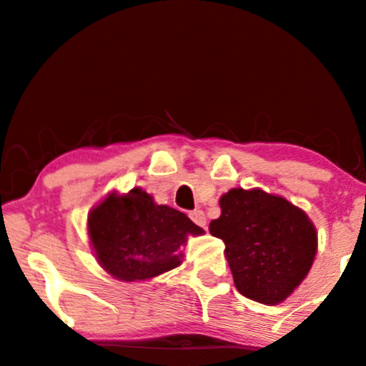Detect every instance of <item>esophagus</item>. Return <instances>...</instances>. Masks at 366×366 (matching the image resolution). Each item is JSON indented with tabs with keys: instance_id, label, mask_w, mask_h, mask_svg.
Returning a JSON list of instances; mask_svg holds the SVG:
<instances>
[{
	"instance_id": "esophagus-1",
	"label": "esophagus",
	"mask_w": 366,
	"mask_h": 366,
	"mask_svg": "<svg viewBox=\"0 0 366 366\" xmlns=\"http://www.w3.org/2000/svg\"><path fill=\"white\" fill-rule=\"evenodd\" d=\"M189 218H191L197 227L206 228V214H204V211H201V209L191 211V213H189Z\"/></svg>"
}]
</instances>
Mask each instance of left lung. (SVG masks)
I'll list each match as a JSON object with an SVG mask.
<instances>
[{
	"mask_svg": "<svg viewBox=\"0 0 366 366\" xmlns=\"http://www.w3.org/2000/svg\"><path fill=\"white\" fill-rule=\"evenodd\" d=\"M219 208L222 217L209 223V232L225 242L237 290L267 305L283 302L314 262L317 233L309 217L261 189H232Z\"/></svg>",
	"mask_w": 366,
	"mask_h": 366,
	"instance_id": "obj_1",
	"label": "left lung"
}]
</instances>
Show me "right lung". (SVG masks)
Instances as JSON below:
<instances>
[{
	"label": "right lung",
	"mask_w": 366,
	"mask_h": 366,
	"mask_svg": "<svg viewBox=\"0 0 366 366\" xmlns=\"http://www.w3.org/2000/svg\"><path fill=\"white\" fill-rule=\"evenodd\" d=\"M88 233L105 271L121 281H143L177 267L180 245L187 235H201L202 228L133 189L97 206L88 217Z\"/></svg>",
	"instance_id": "add662e5"
}]
</instances>
